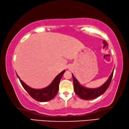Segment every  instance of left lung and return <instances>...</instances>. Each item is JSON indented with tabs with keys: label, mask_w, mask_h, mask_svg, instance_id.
I'll return each mask as SVG.
<instances>
[{
	"label": "left lung",
	"mask_w": 129,
	"mask_h": 129,
	"mask_svg": "<svg viewBox=\"0 0 129 129\" xmlns=\"http://www.w3.org/2000/svg\"><path fill=\"white\" fill-rule=\"evenodd\" d=\"M114 70H113L111 75H110L109 79L104 84L101 85V87L97 88H88L84 87L80 84L77 79L75 78V76L72 74L73 78V83L74 87V91L77 95L80 97L83 100H92L98 97L101 96L104 92L107 91L108 88L109 87L112 81V79L113 75Z\"/></svg>",
	"instance_id": "8db88e82"
}]
</instances>
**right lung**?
Returning <instances> with one entry per match:
<instances>
[{
	"label": "right lung",
	"mask_w": 129,
	"mask_h": 129,
	"mask_svg": "<svg viewBox=\"0 0 129 129\" xmlns=\"http://www.w3.org/2000/svg\"><path fill=\"white\" fill-rule=\"evenodd\" d=\"M65 70L58 74V75L54 78L53 82L49 86L42 89H34L29 87L25 83H24L20 79L19 76L16 74L18 78L19 79L20 82L21 83L22 86L26 90L29 95L35 100L40 102H46L52 100L57 94L59 90V84L60 80L62 76L64 74Z\"/></svg>",
	"instance_id": "add662e5"
}]
</instances>
